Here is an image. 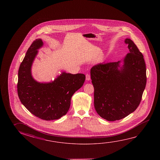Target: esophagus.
<instances>
[{"instance_id":"obj_1","label":"esophagus","mask_w":160,"mask_h":160,"mask_svg":"<svg viewBox=\"0 0 160 160\" xmlns=\"http://www.w3.org/2000/svg\"><path fill=\"white\" fill-rule=\"evenodd\" d=\"M86 80H87V81H89V80H90V74L87 73V75H86Z\"/></svg>"}]
</instances>
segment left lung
<instances>
[{
	"label": "left lung",
	"instance_id": "obj_1",
	"mask_svg": "<svg viewBox=\"0 0 160 160\" xmlns=\"http://www.w3.org/2000/svg\"><path fill=\"white\" fill-rule=\"evenodd\" d=\"M129 52L121 61L100 63L90 70L94 88V107L108 121L125 118L136 109L146 85L143 56L129 38L125 39Z\"/></svg>",
	"mask_w": 160,
	"mask_h": 160
}]
</instances>
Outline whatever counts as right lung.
I'll return each instance as SVG.
<instances>
[{"label":"right lung","instance_id":"add662e5","mask_svg":"<svg viewBox=\"0 0 160 160\" xmlns=\"http://www.w3.org/2000/svg\"><path fill=\"white\" fill-rule=\"evenodd\" d=\"M43 45L41 39L32 42L18 70L17 92L22 104L38 118L45 121L58 119L68 113L71 97L84 84L83 73L63 72L54 81L41 83L31 74V67L38 50Z\"/></svg>","mask_w":160,"mask_h":160}]
</instances>
